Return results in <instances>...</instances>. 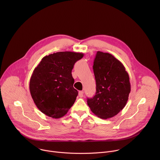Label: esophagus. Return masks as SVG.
Returning a JSON list of instances; mask_svg holds the SVG:
<instances>
[{
  "instance_id": "1",
  "label": "esophagus",
  "mask_w": 160,
  "mask_h": 160,
  "mask_svg": "<svg viewBox=\"0 0 160 160\" xmlns=\"http://www.w3.org/2000/svg\"><path fill=\"white\" fill-rule=\"evenodd\" d=\"M78 96L80 98H82L83 96V91H79L78 92Z\"/></svg>"
}]
</instances>
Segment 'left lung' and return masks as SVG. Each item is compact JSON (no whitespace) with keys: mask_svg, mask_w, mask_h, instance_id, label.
Here are the masks:
<instances>
[{"mask_svg":"<svg viewBox=\"0 0 160 160\" xmlns=\"http://www.w3.org/2000/svg\"><path fill=\"white\" fill-rule=\"evenodd\" d=\"M96 92L87 98L95 115L108 119L117 115L125 106L130 92L129 76L123 64L112 55L98 51L93 65Z\"/></svg>","mask_w":160,"mask_h":160,"instance_id":"1","label":"left lung"}]
</instances>
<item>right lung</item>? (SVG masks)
I'll use <instances>...</instances> for the list:
<instances>
[{"instance_id": "1", "label": "right lung", "mask_w": 160, "mask_h": 160, "mask_svg": "<svg viewBox=\"0 0 160 160\" xmlns=\"http://www.w3.org/2000/svg\"><path fill=\"white\" fill-rule=\"evenodd\" d=\"M75 52H58L43 57L30 80L32 98L38 109L49 117H64L74 104L78 91L73 88L72 71L83 57Z\"/></svg>"}]
</instances>
